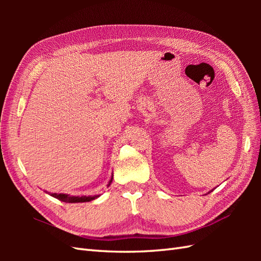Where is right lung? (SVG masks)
I'll use <instances>...</instances> for the list:
<instances>
[{"instance_id":"add662e5","label":"right lung","mask_w":261,"mask_h":261,"mask_svg":"<svg viewBox=\"0 0 261 261\" xmlns=\"http://www.w3.org/2000/svg\"><path fill=\"white\" fill-rule=\"evenodd\" d=\"M112 182V178H111L109 185ZM53 197H56L59 201H63L66 203H83V202H90L93 201V199H95L98 197V195H94V196H70L68 194H57V193H53L50 194Z\"/></svg>"}]
</instances>
